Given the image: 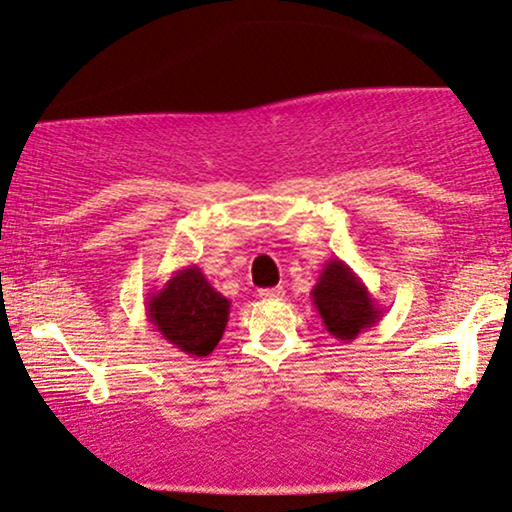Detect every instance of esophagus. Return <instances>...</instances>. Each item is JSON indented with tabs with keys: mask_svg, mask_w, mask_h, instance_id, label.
<instances>
[{
	"mask_svg": "<svg viewBox=\"0 0 512 512\" xmlns=\"http://www.w3.org/2000/svg\"><path fill=\"white\" fill-rule=\"evenodd\" d=\"M262 299H281L283 297V288H264L260 290Z\"/></svg>",
	"mask_w": 512,
	"mask_h": 512,
	"instance_id": "34e87169",
	"label": "esophagus"
}]
</instances>
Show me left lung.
I'll use <instances>...</instances> for the list:
<instances>
[{"label": "left lung", "mask_w": 512, "mask_h": 512, "mask_svg": "<svg viewBox=\"0 0 512 512\" xmlns=\"http://www.w3.org/2000/svg\"><path fill=\"white\" fill-rule=\"evenodd\" d=\"M325 330L339 342H353L381 318V306L356 271L342 260H327L311 290Z\"/></svg>", "instance_id": "8db88e82"}]
</instances>
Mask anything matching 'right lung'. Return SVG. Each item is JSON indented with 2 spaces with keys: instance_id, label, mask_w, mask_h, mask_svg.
Segmentation results:
<instances>
[{
  "instance_id": "1",
  "label": "right lung",
  "mask_w": 512,
  "mask_h": 512,
  "mask_svg": "<svg viewBox=\"0 0 512 512\" xmlns=\"http://www.w3.org/2000/svg\"><path fill=\"white\" fill-rule=\"evenodd\" d=\"M231 302L220 295L196 264L170 274L159 290L147 295V320L156 332L189 358L215 351L229 320Z\"/></svg>"
}]
</instances>
